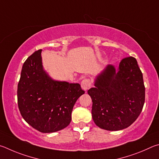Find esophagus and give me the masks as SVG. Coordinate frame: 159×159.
<instances>
[{
  "instance_id": "34e87169",
  "label": "esophagus",
  "mask_w": 159,
  "mask_h": 159,
  "mask_svg": "<svg viewBox=\"0 0 159 159\" xmlns=\"http://www.w3.org/2000/svg\"><path fill=\"white\" fill-rule=\"evenodd\" d=\"M91 87V82L89 79L83 80L81 82V87L83 90L87 91Z\"/></svg>"
}]
</instances>
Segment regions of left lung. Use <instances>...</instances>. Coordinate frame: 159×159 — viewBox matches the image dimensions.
<instances>
[{"label":"left lung","mask_w":159,"mask_h":159,"mask_svg":"<svg viewBox=\"0 0 159 159\" xmlns=\"http://www.w3.org/2000/svg\"><path fill=\"white\" fill-rule=\"evenodd\" d=\"M88 90L92 100V118L99 128L120 130L140 115L145 99L143 73L134 57L122 59L117 69L107 65Z\"/></svg>","instance_id":"obj_1"}]
</instances>
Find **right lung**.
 Returning a JSON list of instances; mask_svg holds the SVG:
<instances>
[{"instance_id":"obj_1","label":"right lung","mask_w":159,"mask_h":159,"mask_svg":"<svg viewBox=\"0 0 159 159\" xmlns=\"http://www.w3.org/2000/svg\"><path fill=\"white\" fill-rule=\"evenodd\" d=\"M42 50L25 61L17 88L19 110L28 124L41 133L65 129L77 100L84 93L78 83L53 80L44 70Z\"/></svg>"}]
</instances>
